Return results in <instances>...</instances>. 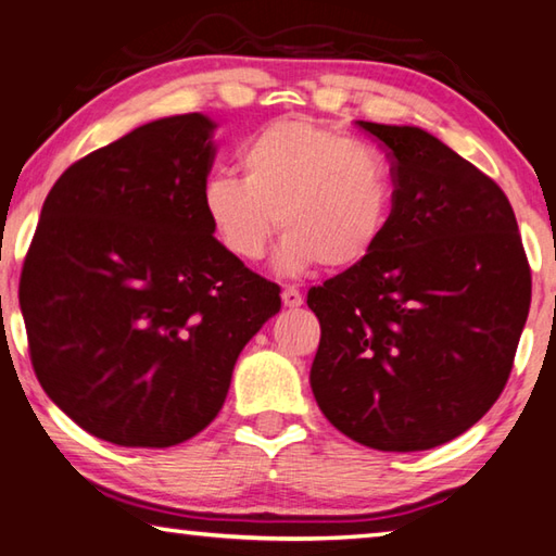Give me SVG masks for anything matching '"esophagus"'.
Segmentation results:
<instances>
[{"instance_id": "esophagus-1", "label": "esophagus", "mask_w": 556, "mask_h": 556, "mask_svg": "<svg viewBox=\"0 0 556 556\" xmlns=\"http://www.w3.org/2000/svg\"><path fill=\"white\" fill-rule=\"evenodd\" d=\"M281 301H285V306L296 308V306H301L304 296H301V291L296 287H285V291H281Z\"/></svg>"}]
</instances>
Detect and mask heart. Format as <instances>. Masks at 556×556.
I'll list each match as a JSON object with an SVG mask.
<instances>
[{"instance_id":"heart-1","label":"heart","mask_w":556,"mask_h":556,"mask_svg":"<svg viewBox=\"0 0 556 556\" xmlns=\"http://www.w3.org/2000/svg\"><path fill=\"white\" fill-rule=\"evenodd\" d=\"M238 164L242 181L213 174L201 188L205 220L230 257L260 262L277 230L287 271L318 262L348 269L378 250L394 186L375 147L312 119H275L242 144Z\"/></svg>"}]
</instances>
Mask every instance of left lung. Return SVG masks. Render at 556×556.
I'll list each match as a JSON object with an SVG mask.
<instances>
[{"label": "left lung", "instance_id": "8db88e82", "mask_svg": "<svg viewBox=\"0 0 556 556\" xmlns=\"http://www.w3.org/2000/svg\"><path fill=\"white\" fill-rule=\"evenodd\" d=\"M392 159L372 255L306 304L321 324L312 390L331 425L378 451L456 439L501 397L532 299L513 205L419 127L357 122Z\"/></svg>", "mask_w": 556, "mask_h": 556}]
</instances>
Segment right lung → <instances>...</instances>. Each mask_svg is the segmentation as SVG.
Instances as JSON below:
<instances>
[{"instance_id":"1","label":"right lung","mask_w":556,"mask_h":556,"mask_svg":"<svg viewBox=\"0 0 556 556\" xmlns=\"http://www.w3.org/2000/svg\"><path fill=\"white\" fill-rule=\"evenodd\" d=\"M213 119L137 127L46 195L18 304L46 394L88 434L166 448L218 417L244 343L281 306L275 281L205 220Z\"/></svg>"}]
</instances>
